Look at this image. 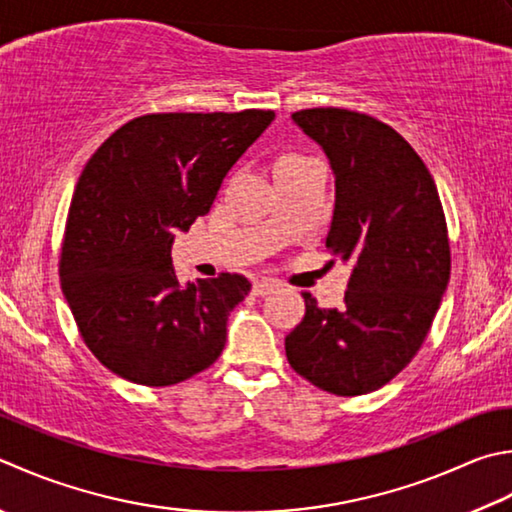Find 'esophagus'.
Segmentation results:
<instances>
[{
  "label": "esophagus",
  "instance_id": "34e87169",
  "mask_svg": "<svg viewBox=\"0 0 512 512\" xmlns=\"http://www.w3.org/2000/svg\"><path fill=\"white\" fill-rule=\"evenodd\" d=\"M277 288H279V286H277L275 282H270V279H262V282H255V284H253V295H257V297H268V295H273Z\"/></svg>",
  "mask_w": 512,
  "mask_h": 512
}]
</instances>
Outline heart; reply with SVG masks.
<instances>
[{
    "label": "heart",
    "instance_id": "b5f03b06",
    "mask_svg": "<svg viewBox=\"0 0 512 512\" xmlns=\"http://www.w3.org/2000/svg\"><path fill=\"white\" fill-rule=\"evenodd\" d=\"M297 159H306V157H302V155H284L282 159H279L277 164H282V162H297Z\"/></svg>",
    "mask_w": 512,
    "mask_h": 512
}]
</instances>
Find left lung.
Instances as JSON below:
<instances>
[{"label": "left lung", "mask_w": 512, "mask_h": 512, "mask_svg": "<svg viewBox=\"0 0 512 512\" xmlns=\"http://www.w3.org/2000/svg\"><path fill=\"white\" fill-rule=\"evenodd\" d=\"M293 122L333 168L326 246L350 279L342 310L302 293L306 315L286 337V357L326 393L366 395L408 366L442 302L450 277L442 202L413 146L379 119L308 108Z\"/></svg>", "instance_id": "obj_1"}]
</instances>
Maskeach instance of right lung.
<instances>
[{
    "mask_svg": "<svg viewBox=\"0 0 512 512\" xmlns=\"http://www.w3.org/2000/svg\"><path fill=\"white\" fill-rule=\"evenodd\" d=\"M273 110L144 115L88 159L70 199L59 277L82 339L115 375L170 386L222 355L244 275L179 284L177 230L206 215Z\"/></svg>",
    "mask_w": 512,
    "mask_h": 512,
    "instance_id": "1",
    "label": "right lung"
}]
</instances>
